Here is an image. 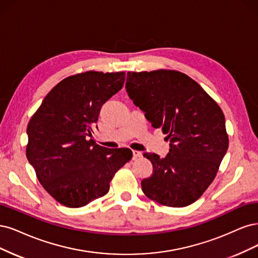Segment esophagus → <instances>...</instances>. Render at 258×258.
Instances as JSON below:
<instances>
[{
  "mask_svg": "<svg viewBox=\"0 0 258 258\" xmlns=\"http://www.w3.org/2000/svg\"><path fill=\"white\" fill-rule=\"evenodd\" d=\"M141 155H143V153H141L140 151H136V150L133 151V159H134V160L138 159V157H140Z\"/></svg>",
  "mask_w": 258,
  "mask_h": 258,
  "instance_id": "34e87169",
  "label": "esophagus"
}]
</instances>
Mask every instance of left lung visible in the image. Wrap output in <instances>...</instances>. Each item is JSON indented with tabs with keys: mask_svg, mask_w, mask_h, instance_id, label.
<instances>
[{
	"mask_svg": "<svg viewBox=\"0 0 258 258\" xmlns=\"http://www.w3.org/2000/svg\"><path fill=\"white\" fill-rule=\"evenodd\" d=\"M126 92L155 128L169 140V153L144 156L152 163L143 192L168 207L196 202L214 180L228 149L220 106L187 75L177 71L128 72Z\"/></svg>",
	"mask_w": 258,
	"mask_h": 258,
	"instance_id": "1",
	"label": "left lung"
}]
</instances>
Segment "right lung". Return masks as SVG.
<instances>
[{"instance_id": "obj_1", "label": "right lung", "mask_w": 258, "mask_h": 258, "mask_svg": "<svg viewBox=\"0 0 258 258\" xmlns=\"http://www.w3.org/2000/svg\"><path fill=\"white\" fill-rule=\"evenodd\" d=\"M125 73L86 72L59 82L31 118L27 157L56 202L84 207L106 195L133 156L127 148L98 146L92 136L102 106L122 89Z\"/></svg>"}]
</instances>
